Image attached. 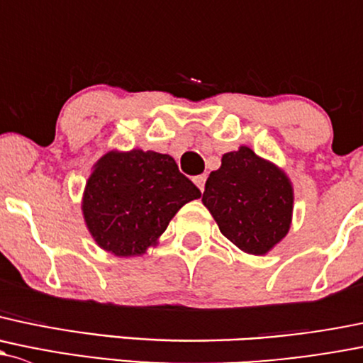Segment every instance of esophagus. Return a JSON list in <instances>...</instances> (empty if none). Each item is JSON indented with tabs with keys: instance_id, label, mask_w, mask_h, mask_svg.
Returning a JSON list of instances; mask_svg holds the SVG:
<instances>
[{
	"instance_id": "1",
	"label": "esophagus",
	"mask_w": 363,
	"mask_h": 363,
	"mask_svg": "<svg viewBox=\"0 0 363 363\" xmlns=\"http://www.w3.org/2000/svg\"><path fill=\"white\" fill-rule=\"evenodd\" d=\"M205 181H207V175H205V174L193 177V182L198 186V189H200V191H203V189H205Z\"/></svg>"
}]
</instances>
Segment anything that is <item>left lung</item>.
Returning <instances> with one entry per match:
<instances>
[{
    "label": "left lung",
    "instance_id": "left-lung-1",
    "mask_svg": "<svg viewBox=\"0 0 363 363\" xmlns=\"http://www.w3.org/2000/svg\"><path fill=\"white\" fill-rule=\"evenodd\" d=\"M220 233L245 254L266 255L292 224L294 186L284 169L249 146L223 155L201 196Z\"/></svg>",
    "mask_w": 363,
    "mask_h": 363
}]
</instances>
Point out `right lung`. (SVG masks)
Returning <instances> with one entry per match:
<instances>
[{"label": "right lung", "mask_w": 363, "mask_h": 363, "mask_svg": "<svg viewBox=\"0 0 363 363\" xmlns=\"http://www.w3.org/2000/svg\"><path fill=\"white\" fill-rule=\"evenodd\" d=\"M170 155L111 150L91 167L82 198L86 230L102 250L135 257L158 245L182 205L200 198Z\"/></svg>", "instance_id": "right-lung-1"}]
</instances>
